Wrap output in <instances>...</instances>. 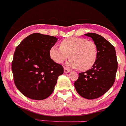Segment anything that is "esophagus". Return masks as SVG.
I'll return each instance as SVG.
<instances>
[{
	"label": "esophagus",
	"mask_w": 126,
	"mask_h": 126,
	"mask_svg": "<svg viewBox=\"0 0 126 126\" xmlns=\"http://www.w3.org/2000/svg\"><path fill=\"white\" fill-rule=\"evenodd\" d=\"M69 72H70V70L68 69H67V68H64V73H69Z\"/></svg>",
	"instance_id": "esophagus-1"
}]
</instances>
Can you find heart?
Instances as JSON below:
<instances>
[{
  "mask_svg": "<svg viewBox=\"0 0 126 126\" xmlns=\"http://www.w3.org/2000/svg\"><path fill=\"white\" fill-rule=\"evenodd\" d=\"M51 59L57 63H63L71 58L67 66L80 71L90 69L97 61L98 48L95 43L85 38L71 37L63 40L60 48L52 46L49 50Z\"/></svg>",
  "mask_w": 126,
  "mask_h": 126,
  "instance_id": "b5f03b06",
  "label": "heart"
}]
</instances>
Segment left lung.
<instances>
[{
  "label": "left lung",
  "instance_id": "1",
  "mask_svg": "<svg viewBox=\"0 0 126 126\" xmlns=\"http://www.w3.org/2000/svg\"><path fill=\"white\" fill-rule=\"evenodd\" d=\"M97 45L98 57L91 69L79 73L74 82L77 92L83 98L92 100L105 94L113 85L118 69L114 47L107 39L95 33H87Z\"/></svg>",
  "mask_w": 126,
  "mask_h": 126
}]
</instances>
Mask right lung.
I'll list each match as a JSON object with an SVG mask.
<instances>
[{
	"mask_svg": "<svg viewBox=\"0 0 126 126\" xmlns=\"http://www.w3.org/2000/svg\"><path fill=\"white\" fill-rule=\"evenodd\" d=\"M57 41L53 36L34 33L16 48L12 63L13 79L17 89L26 97L42 100L54 90L58 76L63 74V66L49 55Z\"/></svg>",
	"mask_w": 126,
	"mask_h": 126,
	"instance_id": "obj_1",
	"label": "right lung"
}]
</instances>
